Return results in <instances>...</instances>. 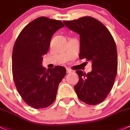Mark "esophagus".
Returning <instances> with one entry per match:
<instances>
[{
    "label": "esophagus",
    "instance_id": "esophagus-1",
    "mask_svg": "<svg viewBox=\"0 0 130 130\" xmlns=\"http://www.w3.org/2000/svg\"><path fill=\"white\" fill-rule=\"evenodd\" d=\"M66 72H67L68 74H70V73L72 72V70H71L69 68H67V69H66Z\"/></svg>",
    "mask_w": 130,
    "mask_h": 130
}]
</instances>
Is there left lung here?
I'll return each mask as SVG.
<instances>
[{
    "label": "left lung",
    "instance_id": "1",
    "mask_svg": "<svg viewBox=\"0 0 130 130\" xmlns=\"http://www.w3.org/2000/svg\"><path fill=\"white\" fill-rule=\"evenodd\" d=\"M63 22L68 28L79 35V58H86L91 62L90 72L76 71L79 82L74 89L82 101L97 105L110 92L117 74L118 57L115 40L108 29L93 18L83 17Z\"/></svg>",
    "mask_w": 130,
    "mask_h": 130
}]
</instances>
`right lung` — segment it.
<instances>
[{"instance_id":"add662e5","label":"right lung","mask_w":130,"mask_h":130,"mask_svg":"<svg viewBox=\"0 0 130 130\" xmlns=\"http://www.w3.org/2000/svg\"><path fill=\"white\" fill-rule=\"evenodd\" d=\"M64 27L61 21L40 17L24 27L14 44L12 73L15 87L26 104L34 108H46L54 101L66 68L42 66L54 33Z\"/></svg>"}]
</instances>
